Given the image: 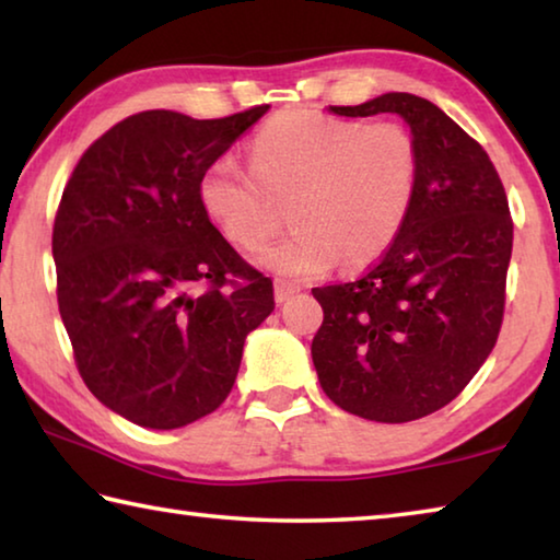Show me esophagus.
Here are the masks:
<instances>
[{
	"label": "esophagus",
	"instance_id": "1",
	"mask_svg": "<svg viewBox=\"0 0 560 560\" xmlns=\"http://www.w3.org/2000/svg\"><path fill=\"white\" fill-rule=\"evenodd\" d=\"M293 293H299L296 283H289V281H283V279L273 281V299H277V303L289 301V299L293 296Z\"/></svg>",
	"mask_w": 560,
	"mask_h": 560
}]
</instances>
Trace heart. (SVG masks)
<instances>
[{
  "label": "heart",
  "instance_id": "heart-1",
  "mask_svg": "<svg viewBox=\"0 0 560 560\" xmlns=\"http://www.w3.org/2000/svg\"><path fill=\"white\" fill-rule=\"evenodd\" d=\"M252 167L214 158L197 183V200L226 242L254 249L289 200L291 234L259 252V264L291 281L314 279L340 259L373 261L395 242L420 187V145L397 120L365 122L311 108L273 116L249 145Z\"/></svg>",
  "mask_w": 560,
  "mask_h": 560
}]
</instances>
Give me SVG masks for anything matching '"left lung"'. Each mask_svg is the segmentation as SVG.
<instances>
[{"label":"left lung","mask_w":560,"mask_h":560,"mask_svg":"<svg viewBox=\"0 0 560 560\" xmlns=\"http://www.w3.org/2000/svg\"><path fill=\"white\" fill-rule=\"evenodd\" d=\"M338 116L397 113L420 145V187L400 234L363 277L318 287L311 355L346 412L410 422L450 405L497 346L514 220L487 150L412 93H383Z\"/></svg>","instance_id":"1"}]
</instances>
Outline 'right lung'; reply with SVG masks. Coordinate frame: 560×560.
<instances>
[{
	"mask_svg": "<svg viewBox=\"0 0 560 560\" xmlns=\"http://www.w3.org/2000/svg\"><path fill=\"white\" fill-rule=\"evenodd\" d=\"M267 103L224 118L128 116L91 143L54 220L56 299L75 368L113 412L175 430L232 393L271 279L207 220L197 183Z\"/></svg>",
	"mask_w": 560,
	"mask_h": 560,
	"instance_id": "1",
	"label": "right lung"
}]
</instances>
